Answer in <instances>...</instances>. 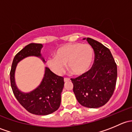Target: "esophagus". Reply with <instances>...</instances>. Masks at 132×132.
<instances>
[{
    "mask_svg": "<svg viewBox=\"0 0 132 132\" xmlns=\"http://www.w3.org/2000/svg\"><path fill=\"white\" fill-rule=\"evenodd\" d=\"M64 82H67V81L70 80V78H66V77H65V78H64Z\"/></svg>",
    "mask_w": 132,
    "mask_h": 132,
    "instance_id": "esophagus-1",
    "label": "esophagus"
}]
</instances>
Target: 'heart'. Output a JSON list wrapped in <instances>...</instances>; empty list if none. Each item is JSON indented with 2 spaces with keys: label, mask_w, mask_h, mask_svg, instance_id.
Segmentation results:
<instances>
[{
  "label": "heart",
  "mask_w": 132,
  "mask_h": 132,
  "mask_svg": "<svg viewBox=\"0 0 132 132\" xmlns=\"http://www.w3.org/2000/svg\"><path fill=\"white\" fill-rule=\"evenodd\" d=\"M55 56L47 61L48 66L54 73L58 75L62 73L64 64H67V68L71 73L82 75L91 68L94 50L88 44L69 43L59 48Z\"/></svg>",
  "instance_id": "obj_1"
}]
</instances>
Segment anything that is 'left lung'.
<instances>
[{
  "mask_svg": "<svg viewBox=\"0 0 132 132\" xmlns=\"http://www.w3.org/2000/svg\"><path fill=\"white\" fill-rule=\"evenodd\" d=\"M86 40L94 50V63L89 71L71 80L80 104L98 108L106 104L114 93L118 76L117 65L108 48L92 38H87Z\"/></svg>",
  "mask_w": 132,
  "mask_h": 132,
  "instance_id": "1",
  "label": "left lung"
}]
</instances>
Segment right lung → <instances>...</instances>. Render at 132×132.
Masks as SVG:
<instances>
[{
	"instance_id": "1",
	"label": "right lung",
	"mask_w": 132,
	"mask_h": 132,
	"mask_svg": "<svg viewBox=\"0 0 132 132\" xmlns=\"http://www.w3.org/2000/svg\"><path fill=\"white\" fill-rule=\"evenodd\" d=\"M42 47L41 44L30 43L16 54L11 68L10 81L13 94L18 102L31 114L45 116L56 111L60 107L61 93L64 84L63 77L57 75L46 67L41 84L29 93L19 91L14 82V71L17 63L28 56L41 57L40 50ZM42 59L45 62L43 58Z\"/></svg>"
}]
</instances>
